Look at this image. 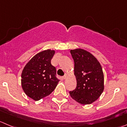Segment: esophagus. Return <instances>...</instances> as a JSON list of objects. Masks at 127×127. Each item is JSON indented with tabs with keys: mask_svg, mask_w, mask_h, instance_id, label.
I'll return each mask as SVG.
<instances>
[{
	"mask_svg": "<svg viewBox=\"0 0 127 127\" xmlns=\"http://www.w3.org/2000/svg\"><path fill=\"white\" fill-rule=\"evenodd\" d=\"M67 77V76L66 74V75H64V76L63 77V79H66Z\"/></svg>",
	"mask_w": 127,
	"mask_h": 127,
	"instance_id": "esophagus-1",
	"label": "esophagus"
}]
</instances>
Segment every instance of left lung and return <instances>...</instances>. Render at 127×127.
Here are the masks:
<instances>
[{
  "label": "left lung",
  "instance_id": "obj_1",
  "mask_svg": "<svg viewBox=\"0 0 127 127\" xmlns=\"http://www.w3.org/2000/svg\"><path fill=\"white\" fill-rule=\"evenodd\" d=\"M74 62L77 86L70 91L71 97L82 105L99 99L104 89V76L100 63L91 53L81 48L70 51Z\"/></svg>",
  "mask_w": 127,
  "mask_h": 127
}]
</instances>
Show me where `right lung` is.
Instances as JSON below:
<instances>
[{"label": "right lung", "instance_id": "right-lung-1", "mask_svg": "<svg viewBox=\"0 0 127 127\" xmlns=\"http://www.w3.org/2000/svg\"><path fill=\"white\" fill-rule=\"evenodd\" d=\"M55 50H44L36 54L27 63L22 72V87L27 96L39 100L55 90L60 80L56 68L51 64Z\"/></svg>", "mask_w": 127, "mask_h": 127}]
</instances>
